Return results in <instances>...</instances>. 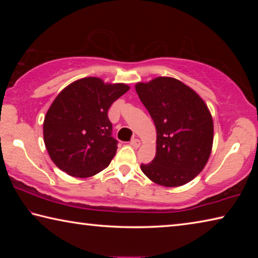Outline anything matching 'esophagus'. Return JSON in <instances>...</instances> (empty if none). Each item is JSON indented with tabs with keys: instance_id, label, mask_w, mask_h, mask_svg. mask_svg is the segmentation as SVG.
I'll use <instances>...</instances> for the list:
<instances>
[{
	"instance_id": "esophagus-1",
	"label": "esophagus",
	"mask_w": 258,
	"mask_h": 258,
	"mask_svg": "<svg viewBox=\"0 0 258 258\" xmlns=\"http://www.w3.org/2000/svg\"><path fill=\"white\" fill-rule=\"evenodd\" d=\"M131 146H132L133 148H139L140 146H141V141H140L139 139H133L132 141H131Z\"/></svg>"
}]
</instances>
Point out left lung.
Returning a JSON list of instances; mask_svg holds the SVG:
<instances>
[{
	"label": "left lung",
	"instance_id": "8db88e82",
	"mask_svg": "<svg viewBox=\"0 0 258 258\" xmlns=\"http://www.w3.org/2000/svg\"><path fill=\"white\" fill-rule=\"evenodd\" d=\"M157 132L156 156L141 171L156 184L173 187L203 171L213 147L211 111L199 94L173 77H156L135 84Z\"/></svg>",
	"mask_w": 258,
	"mask_h": 258
}]
</instances>
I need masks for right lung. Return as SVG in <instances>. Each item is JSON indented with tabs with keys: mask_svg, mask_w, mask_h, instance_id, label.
Here are the masks:
<instances>
[{
	"mask_svg": "<svg viewBox=\"0 0 258 258\" xmlns=\"http://www.w3.org/2000/svg\"><path fill=\"white\" fill-rule=\"evenodd\" d=\"M128 90L123 83L84 77L56 95L43 123L45 148L56 167L74 177L108 167L117 151L108 109Z\"/></svg>",
	"mask_w": 258,
	"mask_h": 258,
	"instance_id": "right-lung-1",
	"label": "right lung"
}]
</instances>
